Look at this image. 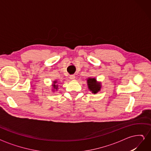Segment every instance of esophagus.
<instances>
[{"instance_id":"obj_1","label":"esophagus","mask_w":151,"mask_h":151,"mask_svg":"<svg viewBox=\"0 0 151 151\" xmlns=\"http://www.w3.org/2000/svg\"><path fill=\"white\" fill-rule=\"evenodd\" d=\"M69 77H70V79H75V75H74V74L70 75Z\"/></svg>"}]
</instances>
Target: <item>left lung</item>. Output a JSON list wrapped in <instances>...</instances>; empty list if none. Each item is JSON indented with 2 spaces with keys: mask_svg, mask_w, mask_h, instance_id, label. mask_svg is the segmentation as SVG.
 Segmentation results:
<instances>
[{
  "mask_svg": "<svg viewBox=\"0 0 151 151\" xmlns=\"http://www.w3.org/2000/svg\"><path fill=\"white\" fill-rule=\"evenodd\" d=\"M88 84L89 89L92 91V93H94V94L96 93L98 91H99L100 90V88H101L100 84L96 82V80L95 79H88Z\"/></svg>",
  "mask_w": 151,
  "mask_h": 151,
  "instance_id": "left-lung-1",
  "label": "left lung"
}]
</instances>
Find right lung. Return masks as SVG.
Masks as SVG:
<instances>
[{
  "mask_svg": "<svg viewBox=\"0 0 151 151\" xmlns=\"http://www.w3.org/2000/svg\"><path fill=\"white\" fill-rule=\"evenodd\" d=\"M53 87H54V88H55L56 86H55V85H53Z\"/></svg>",
  "mask_w": 151,
  "mask_h": 151,
  "instance_id": "1",
  "label": "right lung"
}]
</instances>
